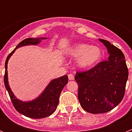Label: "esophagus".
Returning <instances> with one entry per match:
<instances>
[{"mask_svg": "<svg viewBox=\"0 0 132 132\" xmlns=\"http://www.w3.org/2000/svg\"><path fill=\"white\" fill-rule=\"evenodd\" d=\"M68 78H69V80H74V75L73 74H69L68 75Z\"/></svg>", "mask_w": 132, "mask_h": 132, "instance_id": "obj_1", "label": "esophagus"}]
</instances>
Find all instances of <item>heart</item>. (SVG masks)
Masks as SVG:
<instances>
[{"instance_id": "obj_1", "label": "heart", "mask_w": 132, "mask_h": 132, "mask_svg": "<svg viewBox=\"0 0 132 132\" xmlns=\"http://www.w3.org/2000/svg\"><path fill=\"white\" fill-rule=\"evenodd\" d=\"M66 53L77 57V66L82 69L93 67L102 57V52L100 47L83 43L74 45L67 50Z\"/></svg>"}]
</instances>
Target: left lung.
Masks as SVG:
<instances>
[{"mask_svg": "<svg viewBox=\"0 0 132 132\" xmlns=\"http://www.w3.org/2000/svg\"><path fill=\"white\" fill-rule=\"evenodd\" d=\"M106 47L108 60L83 73H77L75 79L79 86L78 98L80 106L91 114L110 111L123 99L128 78L125 57L120 50L108 41L98 39Z\"/></svg>", "mask_w": 132, "mask_h": 132, "instance_id": "1", "label": "left lung"}]
</instances>
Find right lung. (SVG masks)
<instances>
[{
  "label": "right lung",
  "mask_w": 132,
  "mask_h": 132,
  "mask_svg": "<svg viewBox=\"0 0 132 132\" xmlns=\"http://www.w3.org/2000/svg\"><path fill=\"white\" fill-rule=\"evenodd\" d=\"M47 38H26L22 41L16 48L9 54L5 61V74L4 82L6 89L9 93L11 101L16 110L21 114L30 118H44L52 115L56 110L59 104V98L63 88L68 82L67 75L59 78L53 79L49 82L47 87L38 97L30 101H23L16 98L12 91L8 78V62L16 50L26 45H37L42 40L46 39Z\"/></svg>",
  "instance_id": "add662e5"
}]
</instances>
